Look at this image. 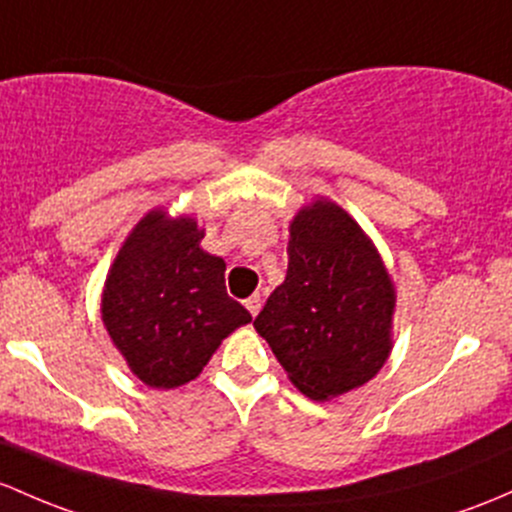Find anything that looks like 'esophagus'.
I'll use <instances>...</instances> for the list:
<instances>
[{"mask_svg":"<svg viewBox=\"0 0 512 512\" xmlns=\"http://www.w3.org/2000/svg\"><path fill=\"white\" fill-rule=\"evenodd\" d=\"M260 306H262V301H260V297H250V299H245V309L250 311L252 316H257V311H260Z\"/></svg>","mask_w":512,"mask_h":512,"instance_id":"1","label":"esophagus"}]
</instances>
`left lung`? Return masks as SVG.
Returning a JSON list of instances; mask_svg holds the SVG:
<instances>
[{
  "mask_svg": "<svg viewBox=\"0 0 512 512\" xmlns=\"http://www.w3.org/2000/svg\"><path fill=\"white\" fill-rule=\"evenodd\" d=\"M287 255L255 328L306 397L331 400L385 365L395 289L373 242L331 201L299 211Z\"/></svg>",
  "mask_w": 512,
  "mask_h": 512,
  "instance_id": "8db88e82",
  "label": "left lung"
}]
</instances>
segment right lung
<instances>
[{"instance_id": "right-lung-1", "label": "right lung", "mask_w": 512, "mask_h": 512, "mask_svg": "<svg viewBox=\"0 0 512 512\" xmlns=\"http://www.w3.org/2000/svg\"><path fill=\"white\" fill-rule=\"evenodd\" d=\"M193 218L152 211L132 230L102 292V321L144 385L196 378L228 333L252 316L225 292V262L201 250Z\"/></svg>"}]
</instances>
